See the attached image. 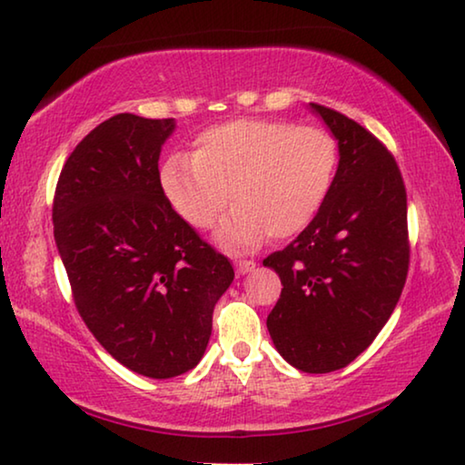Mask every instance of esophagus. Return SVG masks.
<instances>
[{"label":"esophagus","mask_w":465,"mask_h":465,"mask_svg":"<svg viewBox=\"0 0 465 465\" xmlns=\"http://www.w3.org/2000/svg\"><path fill=\"white\" fill-rule=\"evenodd\" d=\"M233 267H235V273L244 275V273H251V272H252V269L256 267V262H254V261H246V259H242V261H235V262H233Z\"/></svg>","instance_id":"obj_1"}]
</instances>
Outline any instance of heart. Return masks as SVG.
<instances>
[{
	"mask_svg": "<svg viewBox=\"0 0 465 465\" xmlns=\"http://www.w3.org/2000/svg\"><path fill=\"white\" fill-rule=\"evenodd\" d=\"M338 145L320 127L275 119H235L204 129L192 156L164 163L161 182L175 213L193 230H219L227 248H252L269 235L301 233L328 198Z\"/></svg>",
	"mask_w": 465,
	"mask_h": 465,
	"instance_id": "1",
	"label": "heart"
}]
</instances>
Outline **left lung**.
<instances>
[{"label":"left lung","mask_w":465,"mask_h":465,"mask_svg":"<svg viewBox=\"0 0 465 465\" xmlns=\"http://www.w3.org/2000/svg\"><path fill=\"white\" fill-rule=\"evenodd\" d=\"M338 140L341 163L315 219L262 265L282 280L267 317L280 355L296 370H342L373 342L410 272L407 192L399 164L371 131L311 104Z\"/></svg>","instance_id":"1"}]
</instances>
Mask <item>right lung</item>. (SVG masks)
<instances>
[{
	"mask_svg": "<svg viewBox=\"0 0 465 465\" xmlns=\"http://www.w3.org/2000/svg\"><path fill=\"white\" fill-rule=\"evenodd\" d=\"M173 119L114 114L55 183L54 238L81 320L116 361L164 380L196 367L233 267L173 209L158 171Z\"/></svg>",
	"mask_w": 465,
	"mask_h": 465,
	"instance_id": "right-lung-1",
	"label": "right lung"
}]
</instances>
